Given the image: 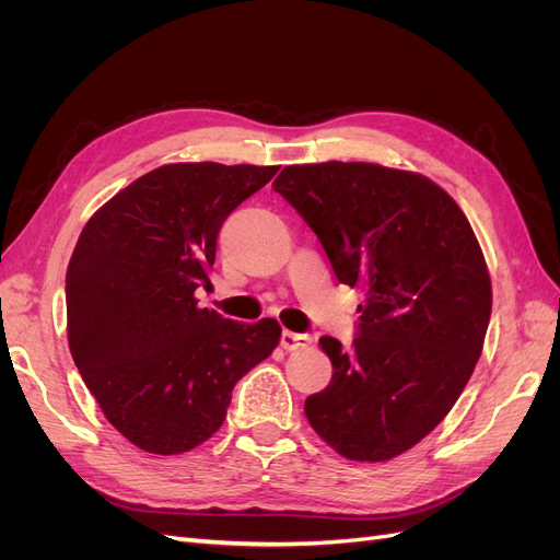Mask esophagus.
<instances>
[{
    "label": "esophagus",
    "instance_id": "esophagus-1",
    "mask_svg": "<svg viewBox=\"0 0 560 560\" xmlns=\"http://www.w3.org/2000/svg\"><path fill=\"white\" fill-rule=\"evenodd\" d=\"M313 338L308 334H296V331H282L280 336V346L284 350H299V348H308Z\"/></svg>",
    "mask_w": 560,
    "mask_h": 560
}]
</instances>
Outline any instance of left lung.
<instances>
[{"label":"left lung","instance_id":"1","mask_svg":"<svg viewBox=\"0 0 560 560\" xmlns=\"http://www.w3.org/2000/svg\"><path fill=\"white\" fill-rule=\"evenodd\" d=\"M273 189L315 231L338 282L364 290L352 348L319 338L334 374L306 418L348 460H393L446 418L481 358L493 308L481 245L457 202L418 173L287 165Z\"/></svg>","mask_w":560,"mask_h":560}]
</instances>
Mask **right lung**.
Wrapping results in <instances>:
<instances>
[{"mask_svg":"<svg viewBox=\"0 0 560 560\" xmlns=\"http://www.w3.org/2000/svg\"><path fill=\"white\" fill-rule=\"evenodd\" d=\"M278 165L171 163L107 200L67 266V341L105 418L147 453H186L222 428L233 385L280 343L198 306L217 235Z\"/></svg>","mask_w":560,"mask_h":560,"instance_id":"obj_1","label":"right lung"}]
</instances>
